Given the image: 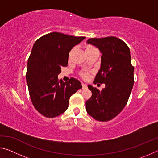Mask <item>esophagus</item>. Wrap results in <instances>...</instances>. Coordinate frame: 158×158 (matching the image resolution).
Masks as SVG:
<instances>
[{"label":"esophagus","instance_id":"1","mask_svg":"<svg viewBox=\"0 0 158 158\" xmlns=\"http://www.w3.org/2000/svg\"><path fill=\"white\" fill-rule=\"evenodd\" d=\"M82 88H83V89H86V88H87V85L85 84H82Z\"/></svg>","mask_w":158,"mask_h":158}]
</instances>
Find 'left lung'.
I'll list each match as a JSON object with an SVG mask.
<instances>
[{"label": "left lung", "mask_w": 158, "mask_h": 158, "mask_svg": "<svg viewBox=\"0 0 158 158\" xmlns=\"http://www.w3.org/2000/svg\"><path fill=\"white\" fill-rule=\"evenodd\" d=\"M87 44L101 53L100 68L93 83H104L105 88L100 90L88 85L92 96L85 102V109L97 121H110L123 109L132 91L134 67L130 51L123 41L115 37L90 38Z\"/></svg>", "instance_id": "1"}]
</instances>
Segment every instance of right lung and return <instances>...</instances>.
<instances>
[{"label": "right lung", "mask_w": 158, "mask_h": 158, "mask_svg": "<svg viewBox=\"0 0 158 158\" xmlns=\"http://www.w3.org/2000/svg\"><path fill=\"white\" fill-rule=\"evenodd\" d=\"M85 38L53 32L35 42L28 60L26 82L36 110L47 118L56 117L68 107L69 98L81 89L79 80H58L61 68L68 63L70 50Z\"/></svg>", "instance_id": "add662e5"}]
</instances>
